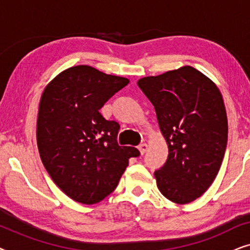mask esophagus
<instances>
[{
    "label": "esophagus",
    "instance_id": "1",
    "mask_svg": "<svg viewBox=\"0 0 250 250\" xmlns=\"http://www.w3.org/2000/svg\"><path fill=\"white\" fill-rule=\"evenodd\" d=\"M138 148L140 150V152H141V155H145L146 149H148V146H146V143H141V145H140Z\"/></svg>",
    "mask_w": 250,
    "mask_h": 250
}]
</instances>
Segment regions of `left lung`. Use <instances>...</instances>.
<instances>
[{"mask_svg":"<svg viewBox=\"0 0 250 250\" xmlns=\"http://www.w3.org/2000/svg\"><path fill=\"white\" fill-rule=\"evenodd\" d=\"M139 87L155 107L168 157L155 170L167 199L188 204L216 177L228 143L223 98L209 78L190 66L141 78Z\"/></svg>","mask_w":250,"mask_h":250,"instance_id":"8db88e82","label":"left lung"}]
</instances>
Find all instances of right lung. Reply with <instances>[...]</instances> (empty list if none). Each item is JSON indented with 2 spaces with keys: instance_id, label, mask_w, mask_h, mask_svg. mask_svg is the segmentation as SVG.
Masks as SVG:
<instances>
[{
  "instance_id": "1",
  "label": "right lung",
  "mask_w": 250,
  "mask_h": 250,
  "mask_svg": "<svg viewBox=\"0 0 250 250\" xmlns=\"http://www.w3.org/2000/svg\"><path fill=\"white\" fill-rule=\"evenodd\" d=\"M127 78L76 66L58 75L44 90L37 118L41 159L53 182L77 203L97 204L116 189L134 146H121V126L100 109Z\"/></svg>"
}]
</instances>
